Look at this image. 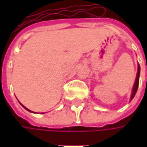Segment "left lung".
<instances>
[{
    "label": "left lung",
    "instance_id": "left-lung-1",
    "mask_svg": "<svg viewBox=\"0 0 147 147\" xmlns=\"http://www.w3.org/2000/svg\"><path fill=\"white\" fill-rule=\"evenodd\" d=\"M139 75H140V66L139 64L138 65V72H137V76H136V82H135V85L133 86L132 94H131V100H132L133 98L136 95L137 90H138V86H139Z\"/></svg>",
    "mask_w": 147,
    "mask_h": 147
}]
</instances>
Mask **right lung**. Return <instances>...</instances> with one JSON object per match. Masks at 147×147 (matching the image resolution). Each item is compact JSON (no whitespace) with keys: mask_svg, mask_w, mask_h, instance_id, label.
Here are the masks:
<instances>
[{"mask_svg":"<svg viewBox=\"0 0 147 147\" xmlns=\"http://www.w3.org/2000/svg\"><path fill=\"white\" fill-rule=\"evenodd\" d=\"M21 105H22V104H21ZM23 106H24V105H23ZM24 108H25V109H27V110H28V111H30V112H32V111H30V110H29V109H27V108H26V107H25V106H24Z\"/></svg>","mask_w":147,"mask_h":147,"instance_id":"add662e5","label":"right lung"}]
</instances>
